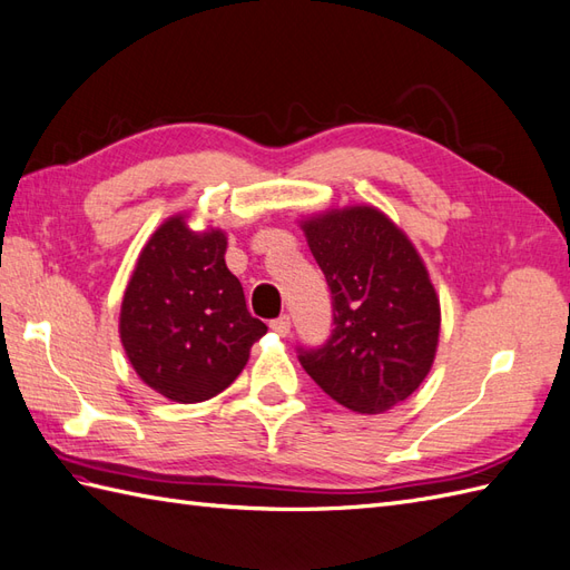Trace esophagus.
I'll return each mask as SVG.
<instances>
[{
  "label": "esophagus",
  "mask_w": 570,
  "mask_h": 570,
  "mask_svg": "<svg viewBox=\"0 0 570 570\" xmlns=\"http://www.w3.org/2000/svg\"><path fill=\"white\" fill-rule=\"evenodd\" d=\"M271 328L277 333V336H287L289 333V328H293V322H289V316L287 314H283V316H277V318H273L271 322Z\"/></svg>",
  "instance_id": "esophagus-1"
}]
</instances>
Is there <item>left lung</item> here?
<instances>
[{
  "label": "left lung",
  "mask_w": 570,
  "mask_h": 570,
  "mask_svg": "<svg viewBox=\"0 0 570 570\" xmlns=\"http://www.w3.org/2000/svg\"><path fill=\"white\" fill-rule=\"evenodd\" d=\"M333 297L324 348L299 351L322 390L355 413H384L406 401L438 353L440 299L421 254L372 205L299 219Z\"/></svg>",
  "instance_id": "left-lung-1"
}]
</instances>
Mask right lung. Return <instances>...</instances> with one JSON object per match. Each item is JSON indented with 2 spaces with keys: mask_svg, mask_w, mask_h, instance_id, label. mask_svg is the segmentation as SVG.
Listing matches in <instances>:
<instances>
[{
  "mask_svg": "<svg viewBox=\"0 0 570 570\" xmlns=\"http://www.w3.org/2000/svg\"><path fill=\"white\" fill-rule=\"evenodd\" d=\"M186 217L164 219L140 252L120 304V343L147 386L198 404L239 377L268 326L248 314L227 268V234L193 232Z\"/></svg>",
  "mask_w": 570,
  "mask_h": 570,
  "instance_id": "obj_1",
  "label": "right lung"
}]
</instances>
